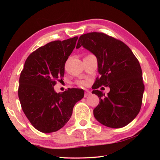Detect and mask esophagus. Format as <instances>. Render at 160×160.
<instances>
[{
	"label": "esophagus",
	"mask_w": 160,
	"mask_h": 160,
	"mask_svg": "<svg viewBox=\"0 0 160 160\" xmlns=\"http://www.w3.org/2000/svg\"><path fill=\"white\" fill-rule=\"evenodd\" d=\"M90 94H91V92L90 91H86L85 92V97H87L88 96L90 95Z\"/></svg>",
	"instance_id": "1"
}]
</instances>
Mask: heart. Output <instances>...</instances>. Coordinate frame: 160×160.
Returning a JSON list of instances; mask_svg holds the SVG:
<instances>
[{
  "label": "heart",
  "instance_id": "b5f03b06",
  "mask_svg": "<svg viewBox=\"0 0 160 160\" xmlns=\"http://www.w3.org/2000/svg\"><path fill=\"white\" fill-rule=\"evenodd\" d=\"M78 85H79L80 86L83 87V86L87 85V84H88V83H87L86 81H80V82H78Z\"/></svg>",
  "mask_w": 160,
  "mask_h": 160
}]
</instances>
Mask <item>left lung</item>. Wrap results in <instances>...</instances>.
I'll list each match as a JSON object with an SVG mask.
<instances>
[{"instance_id": "left-lung-1", "label": "left lung", "mask_w": 160, "mask_h": 160, "mask_svg": "<svg viewBox=\"0 0 160 160\" xmlns=\"http://www.w3.org/2000/svg\"><path fill=\"white\" fill-rule=\"evenodd\" d=\"M83 47L97 57L98 72L92 94L99 97L94 116L100 123L113 128L126 126L140 110L145 86L139 61L123 42L101 32L81 35L76 48ZM109 86L107 96L97 90Z\"/></svg>"}]
</instances>
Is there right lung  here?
I'll return each instance as SVG.
<instances>
[{"label": "right lung", "instance_id": "add662e5", "mask_svg": "<svg viewBox=\"0 0 160 160\" xmlns=\"http://www.w3.org/2000/svg\"><path fill=\"white\" fill-rule=\"evenodd\" d=\"M78 37L48 43L25 61L19 80L18 97L29 122L40 132L49 133L66 125L75 104L84 97L82 89L57 93L53 87L65 72V63L75 47Z\"/></svg>", "mask_w": 160, "mask_h": 160}]
</instances>
